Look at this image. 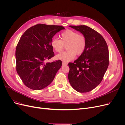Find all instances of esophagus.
Instances as JSON below:
<instances>
[{"label": "esophagus", "instance_id": "obj_1", "mask_svg": "<svg viewBox=\"0 0 125 125\" xmlns=\"http://www.w3.org/2000/svg\"><path fill=\"white\" fill-rule=\"evenodd\" d=\"M67 65V63L65 62H62V66H66Z\"/></svg>", "mask_w": 125, "mask_h": 125}]
</instances>
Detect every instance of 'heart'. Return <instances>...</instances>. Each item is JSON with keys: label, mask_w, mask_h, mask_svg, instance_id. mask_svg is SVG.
I'll return each instance as SVG.
<instances>
[{"label": "heart", "mask_w": 125, "mask_h": 125, "mask_svg": "<svg viewBox=\"0 0 125 125\" xmlns=\"http://www.w3.org/2000/svg\"><path fill=\"white\" fill-rule=\"evenodd\" d=\"M61 40L53 38L51 41V46L56 52H60L66 45L67 51L60 52L56 56V59L64 62H68L73 59L76 53L80 55L83 53L86 45L85 37L71 30H67L62 33Z\"/></svg>", "instance_id": "heart-1"}]
</instances>
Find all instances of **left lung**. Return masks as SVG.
<instances>
[{
    "mask_svg": "<svg viewBox=\"0 0 125 125\" xmlns=\"http://www.w3.org/2000/svg\"><path fill=\"white\" fill-rule=\"evenodd\" d=\"M70 27L86 39L85 51L74 63H69L68 79L71 86L80 93L88 92L99 85L109 64L108 49L101 34L85 25Z\"/></svg>",
    "mask_w": 125,
    "mask_h": 125,
    "instance_id": "1",
    "label": "left lung"
}]
</instances>
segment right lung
Returning <instances> with one entry per match:
<instances>
[{
    "mask_svg": "<svg viewBox=\"0 0 125 125\" xmlns=\"http://www.w3.org/2000/svg\"><path fill=\"white\" fill-rule=\"evenodd\" d=\"M62 26L39 24L23 33L16 47V69L23 83L30 89L40 90L53 81L62 65L61 60L45 63L54 56L51 41Z\"/></svg>",
    "mask_w": 125,
    "mask_h": 125,
    "instance_id": "add662e5",
    "label": "right lung"
}]
</instances>
